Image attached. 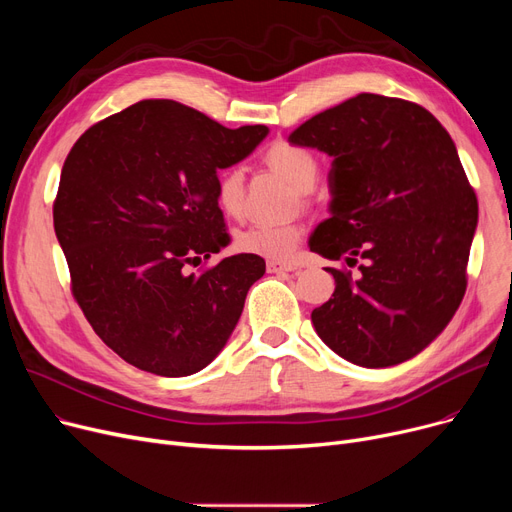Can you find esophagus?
<instances>
[{
    "label": "esophagus",
    "mask_w": 512,
    "mask_h": 512,
    "mask_svg": "<svg viewBox=\"0 0 512 512\" xmlns=\"http://www.w3.org/2000/svg\"><path fill=\"white\" fill-rule=\"evenodd\" d=\"M265 267H267V274H286L294 270V265L282 263V261H267Z\"/></svg>",
    "instance_id": "34e87169"
}]
</instances>
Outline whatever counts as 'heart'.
<instances>
[{
	"instance_id": "b5f03b06",
	"label": "heart",
	"mask_w": 512,
	"mask_h": 512,
	"mask_svg": "<svg viewBox=\"0 0 512 512\" xmlns=\"http://www.w3.org/2000/svg\"><path fill=\"white\" fill-rule=\"evenodd\" d=\"M265 164H270L274 170L282 172L294 186L299 188L305 197L307 191L315 186L319 176V161L317 157L290 141H276L263 153ZM215 199L228 215H240L245 211L247 199V182L245 172L238 166L226 168L215 180ZM303 238V230L297 224H270V222H255L245 230H240L236 236V247L242 253L257 255L270 261H288L299 242Z\"/></svg>"
}]
</instances>
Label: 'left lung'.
Masks as SVG:
<instances>
[{
	"instance_id": "left-lung-1",
	"label": "left lung",
	"mask_w": 512,
	"mask_h": 512,
	"mask_svg": "<svg viewBox=\"0 0 512 512\" xmlns=\"http://www.w3.org/2000/svg\"><path fill=\"white\" fill-rule=\"evenodd\" d=\"M290 143L334 157L332 218L309 247L359 261L326 267L332 299L311 321L336 355L390 367L421 353L467 290L477 197L448 130L419 103L359 93L294 130Z\"/></svg>"
}]
</instances>
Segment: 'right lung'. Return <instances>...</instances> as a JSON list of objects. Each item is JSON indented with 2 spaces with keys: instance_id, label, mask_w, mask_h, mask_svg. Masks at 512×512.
Instances as JSON below:
<instances>
[{
  "instance_id": "right-lung-1",
  "label": "right lung",
  "mask_w": 512,
  "mask_h": 512,
  "mask_svg": "<svg viewBox=\"0 0 512 512\" xmlns=\"http://www.w3.org/2000/svg\"><path fill=\"white\" fill-rule=\"evenodd\" d=\"M267 126L226 128L172 99H143L87 128L70 149L53 226L72 297L126 363L182 378L230 338L247 292L265 274L232 255L188 274L228 242L218 170L245 159Z\"/></svg>"
}]
</instances>
